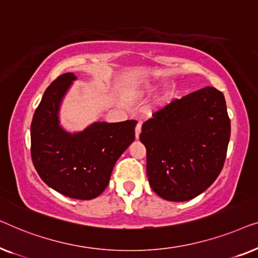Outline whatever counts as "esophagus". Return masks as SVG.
Returning <instances> with one entry per match:
<instances>
[{"label":"esophagus","mask_w":258,"mask_h":258,"mask_svg":"<svg viewBox=\"0 0 258 258\" xmlns=\"http://www.w3.org/2000/svg\"><path fill=\"white\" fill-rule=\"evenodd\" d=\"M140 133H141V122H138V125L136 127V138H137V139H139Z\"/></svg>","instance_id":"1"}]
</instances>
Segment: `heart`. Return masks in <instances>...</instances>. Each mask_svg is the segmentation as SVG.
<instances>
[{"mask_svg":"<svg viewBox=\"0 0 258 258\" xmlns=\"http://www.w3.org/2000/svg\"><path fill=\"white\" fill-rule=\"evenodd\" d=\"M154 90V85L151 84V83H145V84H143L140 86V89L138 90V94H139L140 97H145V96H148V94H151L152 92H153ZM169 99V93L166 92L162 94V96L159 98L158 100V104L159 105H162L165 104L167 100Z\"/></svg>","mask_w":258,"mask_h":258,"instance_id":"heart-1","label":"heart"}]
</instances>
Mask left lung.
Returning a JSON list of instances; mask_svg holds the SVG:
<instances>
[{"label":"left lung","instance_id":"8db88e82","mask_svg":"<svg viewBox=\"0 0 258 258\" xmlns=\"http://www.w3.org/2000/svg\"><path fill=\"white\" fill-rule=\"evenodd\" d=\"M229 138L230 120L219 90L207 86L172 101L141 128L151 188L167 201L197 198L222 170Z\"/></svg>","mask_w":258,"mask_h":258}]
</instances>
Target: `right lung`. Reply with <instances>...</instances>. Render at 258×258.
<instances>
[{"mask_svg": "<svg viewBox=\"0 0 258 258\" xmlns=\"http://www.w3.org/2000/svg\"><path fill=\"white\" fill-rule=\"evenodd\" d=\"M68 72L52 82L32 118L31 158L38 175L58 193L91 200L103 193L119 157L136 139V120L94 121L70 132L60 124V106L74 82Z\"/></svg>", "mask_w": 258, "mask_h": 258, "instance_id": "right-lung-1", "label": "right lung"}]
</instances>
